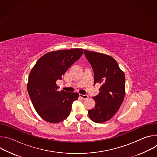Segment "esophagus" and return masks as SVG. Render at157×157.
I'll use <instances>...</instances> for the list:
<instances>
[{"label": "esophagus", "mask_w": 157, "mask_h": 157, "mask_svg": "<svg viewBox=\"0 0 157 157\" xmlns=\"http://www.w3.org/2000/svg\"><path fill=\"white\" fill-rule=\"evenodd\" d=\"M79 96L82 98V99H87L88 98H89V96H87V95H86V94H79Z\"/></svg>", "instance_id": "34e87169"}]
</instances>
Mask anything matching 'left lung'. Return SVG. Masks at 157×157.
I'll return each mask as SVG.
<instances>
[{"label": "left lung", "instance_id": "1", "mask_svg": "<svg viewBox=\"0 0 157 157\" xmlns=\"http://www.w3.org/2000/svg\"><path fill=\"white\" fill-rule=\"evenodd\" d=\"M84 52L93 69L94 84H102L99 94L93 98L96 105L88 110L89 117L96 123H103L116 114L124 101L125 75L110 56L86 50Z\"/></svg>", "mask_w": 157, "mask_h": 157}]
</instances>
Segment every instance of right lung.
I'll return each instance as SVG.
<instances>
[{"instance_id":"obj_1","label":"right lung","mask_w":157,"mask_h":157,"mask_svg":"<svg viewBox=\"0 0 157 157\" xmlns=\"http://www.w3.org/2000/svg\"><path fill=\"white\" fill-rule=\"evenodd\" d=\"M82 54L83 50L79 48L49 52L32 68L27 91L37 113L47 122L58 123L69 116L79 94L58 91L56 81L62 79L61 76Z\"/></svg>"}]
</instances>
